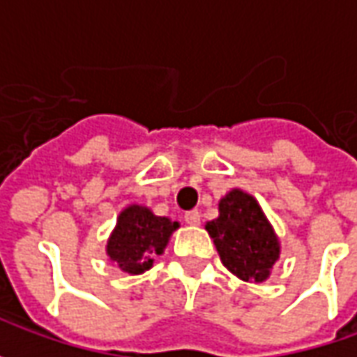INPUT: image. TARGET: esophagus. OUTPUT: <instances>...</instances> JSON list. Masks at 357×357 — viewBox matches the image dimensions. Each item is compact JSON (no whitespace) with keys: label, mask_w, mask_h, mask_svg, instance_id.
I'll return each instance as SVG.
<instances>
[{"label":"esophagus","mask_w":357,"mask_h":357,"mask_svg":"<svg viewBox=\"0 0 357 357\" xmlns=\"http://www.w3.org/2000/svg\"><path fill=\"white\" fill-rule=\"evenodd\" d=\"M201 220H202V216L199 210H191V212H187L185 214V222L189 225H199L201 224Z\"/></svg>","instance_id":"34e87169"}]
</instances>
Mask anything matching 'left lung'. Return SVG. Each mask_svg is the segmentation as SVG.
<instances>
[{
    "mask_svg": "<svg viewBox=\"0 0 357 357\" xmlns=\"http://www.w3.org/2000/svg\"><path fill=\"white\" fill-rule=\"evenodd\" d=\"M224 266L243 281H266L279 258V241L260 204L239 189L220 201V216L206 224Z\"/></svg>",
    "mask_w": 357,
    "mask_h": 357,
    "instance_id": "1",
    "label": "left lung"
}]
</instances>
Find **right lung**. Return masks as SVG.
Listing matches in <instances>:
<instances>
[{
    "instance_id": "add662e5",
    "label": "right lung",
    "mask_w": 357,
    "mask_h": 357,
    "mask_svg": "<svg viewBox=\"0 0 357 357\" xmlns=\"http://www.w3.org/2000/svg\"><path fill=\"white\" fill-rule=\"evenodd\" d=\"M174 229H178V222L155 216L145 206L132 204L118 218L107 255L128 273H143L153 266L155 255H162Z\"/></svg>"
}]
</instances>
